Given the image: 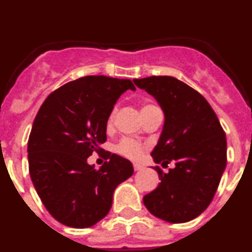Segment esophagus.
<instances>
[{
  "label": "esophagus",
  "mask_w": 252,
  "mask_h": 252,
  "mask_svg": "<svg viewBox=\"0 0 252 252\" xmlns=\"http://www.w3.org/2000/svg\"><path fill=\"white\" fill-rule=\"evenodd\" d=\"M133 169H135V171H139L142 169V165L141 164H137V162H135V164H133Z\"/></svg>",
  "instance_id": "1"
}]
</instances>
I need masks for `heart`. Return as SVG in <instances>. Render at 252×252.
Instances as JSON below:
<instances>
[{
    "label": "heart",
    "mask_w": 252,
    "mask_h": 252,
    "mask_svg": "<svg viewBox=\"0 0 252 252\" xmlns=\"http://www.w3.org/2000/svg\"><path fill=\"white\" fill-rule=\"evenodd\" d=\"M153 107L155 106H153V104H146V106L142 107L141 112L149 110V108H153ZM116 111H117V108L113 107L112 111H111L110 115H108V119H107V125H108V126H111V125L113 124V120H115V116H116ZM115 150L116 153L122 155V157L128 158V159L131 160H137L142 157V153H144V145H142L141 142L136 141V140L126 137V139H122L121 141L116 145Z\"/></svg>",
    "instance_id": "obj_1"
}]
</instances>
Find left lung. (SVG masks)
Returning <instances> with one entry per match:
<instances>
[{
    "label": "left lung",
    "instance_id": "left-lung-1",
    "mask_svg": "<svg viewBox=\"0 0 252 252\" xmlns=\"http://www.w3.org/2000/svg\"><path fill=\"white\" fill-rule=\"evenodd\" d=\"M160 104L165 122L151 153L160 184L144 197L155 217L183 223L201 215L212 202L227 164L226 135L203 95L174 77L159 75L133 79Z\"/></svg>",
    "mask_w": 252,
    "mask_h": 252
}]
</instances>
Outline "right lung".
Wrapping results in <instances>:
<instances>
[{
  "label": "right lung",
  "mask_w": 252,
  "mask_h": 252,
  "mask_svg": "<svg viewBox=\"0 0 252 252\" xmlns=\"http://www.w3.org/2000/svg\"><path fill=\"white\" fill-rule=\"evenodd\" d=\"M130 79L87 75L48 95L28 141L29 171L36 193L53 217L86 228L106 217L116 187L133 174L127 159L107 151L99 169L87 162L106 142L107 119Z\"/></svg>",
  "instance_id": "right-lung-1"
}]
</instances>
